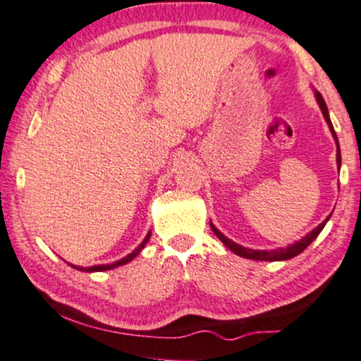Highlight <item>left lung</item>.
Listing matches in <instances>:
<instances>
[{
    "label": "left lung",
    "mask_w": 361,
    "mask_h": 361,
    "mask_svg": "<svg viewBox=\"0 0 361 361\" xmlns=\"http://www.w3.org/2000/svg\"><path fill=\"white\" fill-rule=\"evenodd\" d=\"M316 99H317V104H319L321 111H323V116H324L326 123H328L329 130H331V133H333L334 140H336V147H338L336 162H338V169H340V165H341V152H340V143H338V137H336V133H334L333 123H331V120H329L328 106H326L324 99H323V96H321L319 92H316ZM329 218H331V216H328V218H326L324 221L319 224V226H316L314 230H312L311 233H307V235L304 236L302 240L295 241L294 245H289V247H286V248H279V250H250V248H245V247H241V245L235 243V241H231L230 238H226V236H224L223 233L219 231L218 228H216L213 223H211V230H213V231H214V235L218 236V238L223 241V243H224V247H228V248H230L233 253H236V255H240V257H243V258H250V260H262V262H277V260H289V258H294V257H298L299 253H302L304 250H306V248L309 247V245H311L312 241H314V240L317 238V235H319V233L323 231V228L326 226V223L329 221Z\"/></svg>",
    "instance_id": "8db88e82"
}]
</instances>
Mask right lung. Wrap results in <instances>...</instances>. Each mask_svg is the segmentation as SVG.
<instances>
[{
  "instance_id": "add662e5",
  "label": "right lung",
  "mask_w": 361,
  "mask_h": 361,
  "mask_svg": "<svg viewBox=\"0 0 361 361\" xmlns=\"http://www.w3.org/2000/svg\"><path fill=\"white\" fill-rule=\"evenodd\" d=\"M150 235H152V233L148 231V235L145 236V240H143L142 243L138 245V248H137V250H133V252H131L130 255H126L125 258H121V260H118V262H113V264H108V265H94V267H87V269H84V267H78V265H72V267H74V269L80 270V272H103V270H111V269H116V267H120V265H125V264H128V262L133 260V258L137 257L140 252H142L143 247H145V245H147V241L150 240Z\"/></svg>"
}]
</instances>
